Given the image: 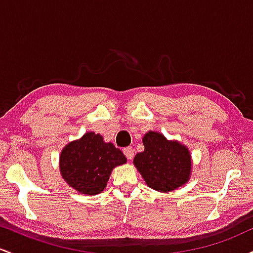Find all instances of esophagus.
<instances>
[{
    "instance_id": "esophagus-1",
    "label": "esophagus",
    "mask_w": 253,
    "mask_h": 253,
    "mask_svg": "<svg viewBox=\"0 0 253 253\" xmlns=\"http://www.w3.org/2000/svg\"><path fill=\"white\" fill-rule=\"evenodd\" d=\"M124 153H125V156L127 157V159H128V161H130V159L133 158V157H134V150H133V147H126V149L124 150Z\"/></svg>"
}]
</instances>
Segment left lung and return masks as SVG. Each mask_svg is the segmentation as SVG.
I'll return each instance as SVG.
<instances>
[{
  "label": "left lung",
  "mask_w": 253,
  "mask_h": 253,
  "mask_svg": "<svg viewBox=\"0 0 253 253\" xmlns=\"http://www.w3.org/2000/svg\"><path fill=\"white\" fill-rule=\"evenodd\" d=\"M144 151L136 153L133 164L145 183L156 191L170 193L187 184L193 161L189 149L178 140H169L157 130H149L143 138Z\"/></svg>",
  "instance_id": "obj_1"
}]
</instances>
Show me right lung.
I'll return each mask as SVG.
<instances>
[{
  "instance_id": "obj_1",
  "label": "right lung",
  "mask_w": 253,
  "mask_h": 253,
  "mask_svg": "<svg viewBox=\"0 0 253 253\" xmlns=\"http://www.w3.org/2000/svg\"><path fill=\"white\" fill-rule=\"evenodd\" d=\"M127 163V158L103 136L86 132L70 141L59 155V171L63 179L77 193L97 195L107 187L114 168Z\"/></svg>"
}]
</instances>
